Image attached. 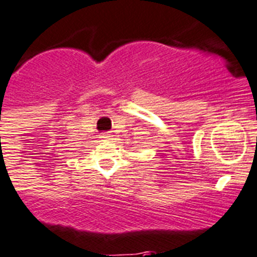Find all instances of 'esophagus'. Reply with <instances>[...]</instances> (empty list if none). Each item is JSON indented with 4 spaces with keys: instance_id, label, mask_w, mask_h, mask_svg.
I'll use <instances>...</instances> for the list:
<instances>
[{
    "instance_id": "1",
    "label": "esophagus",
    "mask_w": 257,
    "mask_h": 257,
    "mask_svg": "<svg viewBox=\"0 0 257 257\" xmlns=\"http://www.w3.org/2000/svg\"><path fill=\"white\" fill-rule=\"evenodd\" d=\"M101 138H103V139L106 141V139H110V138H111V135H110L109 133H106V134H102V137Z\"/></svg>"
}]
</instances>
